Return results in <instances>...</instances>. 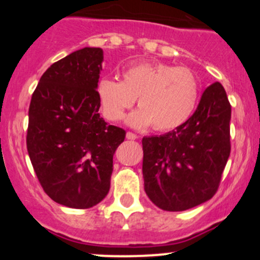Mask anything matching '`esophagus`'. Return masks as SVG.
I'll return each instance as SVG.
<instances>
[{"label": "esophagus", "instance_id": "1", "mask_svg": "<svg viewBox=\"0 0 260 260\" xmlns=\"http://www.w3.org/2000/svg\"><path fill=\"white\" fill-rule=\"evenodd\" d=\"M126 138L129 139V140H136V139H138V136H137V134L132 133V132H127Z\"/></svg>", "mask_w": 260, "mask_h": 260}]
</instances>
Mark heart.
Listing matches in <instances>:
<instances>
[{"label": "heart", "mask_w": 260, "mask_h": 260, "mask_svg": "<svg viewBox=\"0 0 260 260\" xmlns=\"http://www.w3.org/2000/svg\"><path fill=\"white\" fill-rule=\"evenodd\" d=\"M104 116L121 121L138 98L139 109L128 117V124L156 131H171L183 124L194 111L199 80L186 67L155 62L134 64L123 72V80L101 78L96 86Z\"/></svg>", "instance_id": "heart-1"}]
</instances>
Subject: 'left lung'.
<instances>
[{"label": "left lung", "mask_w": 260, "mask_h": 260, "mask_svg": "<svg viewBox=\"0 0 260 260\" xmlns=\"http://www.w3.org/2000/svg\"><path fill=\"white\" fill-rule=\"evenodd\" d=\"M230 120L231 105L216 82L183 124L143 138L144 189L156 207L183 211L213 198L231 150Z\"/></svg>", "instance_id": "obj_1"}]
</instances>
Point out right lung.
<instances>
[{"label":"right lung","instance_id":"obj_1","mask_svg":"<svg viewBox=\"0 0 260 260\" xmlns=\"http://www.w3.org/2000/svg\"><path fill=\"white\" fill-rule=\"evenodd\" d=\"M104 52L84 47L50 66L32 92L26 148L45 193L88 209L107 196L116 149L126 132L100 117Z\"/></svg>","mask_w":260,"mask_h":260}]
</instances>
